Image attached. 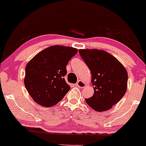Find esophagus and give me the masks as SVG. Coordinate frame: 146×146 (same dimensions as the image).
<instances>
[{
  "label": "esophagus",
  "instance_id": "1",
  "mask_svg": "<svg viewBox=\"0 0 146 146\" xmlns=\"http://www.w3.org/2000/svg\"><path fill=\"white\" fill-rule=\"evenodd\" d=\"M76 87H78V88H81V89L82 88H84V87H86V84L81 80H79L78 81L76 82Z\"/></svg>",
  "mask_w": 146,
  "mask_h": 146
}]
</instances>
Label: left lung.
<instances>
[{
    "instance_id": "obj_1",
    "label": "left lung",
    "mask_w": 146,
    "mask_h": 146,
    "mask_svg": "<svg viewBox=\"0 0 146 146\" xmlns=\"http://www.w3.org/2000/svg\"><path fill=\"white\" fill-rule=\"evenodd\" d=\"M79 53L91 73L94 94L85 99L97 111L108 110L125 95L128 74L123 64L104 50L79 49Z\"/></svg>"
}]
</instances>
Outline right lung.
<instances>
[{
	"instance_id": "obj_1",
	"label": "right lung",
	"mask_w": 146,
	"mask_h": 146,
	"mask_svg": "<svg viewBox=\"0 0 146 146\" xmlns=\"http://www.w3.org/2000/svg\"><path fill=\"white\" fill-rule=\"evenodd\" d=\"M77 52V48L71 46H51L27 64L24 84L36 103L51 107L64 98L70 89L64 78L66 65Z\"/></svg>"
}]
</instances>
